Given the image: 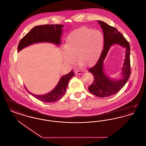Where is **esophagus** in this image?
I'll return each instance as SVG.
<instances>
[{"mask_svg":"<svg viewBox=\"0 0 146 146\" xmlns=\"http://www.w3.org/2000/svg\"><path fill=\"white\" fill-rule=\"evenodd\" d=\"M83 73V72L81 70H78L76 71V74H78V75H80V74H82Z\"/></svg>","mask_w":146,"mask_h":146,"instance_id":"obj_1","label":"esophagus"}]
</instances>
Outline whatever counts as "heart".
I'll return each instance as SVG.
<instances>
[{
	"mask_svg": "<svg viewBox=\"0 0 146 146\" xmlns=\"http://www.w3.org/2000/svg\"><path fill=\"white\" fill-rule=\"evenodd\" d=\"M104 44V36L99 30L82 27L67 36L62 49L63 62L72 66L76 62L89 66L98 58Z\"/></svg>",
	"mask_w": 146,
	"mask_h": 146,
	"instance_id": "b5f03b06",
	"label": "heart"
}]
</instances>
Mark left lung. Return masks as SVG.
<instances>
[{
    "label": "left lung",
    "mask_w": 146,
    "mask_h": 146,
    "mask_svg": "<svg viewBox=\"0 0 146 146\" xmlns=\"http://www.w3.org/2000/svg\"><path fill=\"white\" fill-rule=\"evenodd\" d=\"M104 35V48L96 64L89 70L94 80L88 88L95 96L100 97L110 96L120 90L130 76V46L123 35L118 30L104 21L97 20ZM114 44H118L125 49V58L118 79L111 78L106 73L103 62L109 50Z\"/></svg>",
    "instance_id": "1"
}]
</instances>
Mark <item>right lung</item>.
Returning <instances> with one entry per match:
<instances>
[{"mask_svg": "<svg viewBox=\"0 0 146 146\" xmlns=\"http://www.w3.org/2000/svg\"><path fill=\"white\" fill-rule=\"evenodd\" d=\"M62 25H45L35 26L19 42L17 51L19 52L28 46L39 42H48L59 46L61 44V37L63 33ZM74 76L73 71L61 77L55 87L47 94L35 95L27 91L29 94L38 100L44 102H54L60 100L66 93L70 79ZM27 89V88L25 87Z\"/></svg>", "mask_w": 146, "mask_h": 146, "instance_id": "right-lung-1", "label": "right lung"}]
</instances>
